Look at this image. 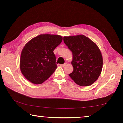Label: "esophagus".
<instances>
[{
  "mask_svg": "<svg viewBox=\"0 0 123 123\" xmlns=\"http://www.w3.org/2000/svg\"><path fill=\"white\" fill-rule=\"evenodd\" d=\"M66 64L64 63V64H60V66L62 67H64L65 66H66Z\"/></svg>",
  "mask_w": 123,
  "mask_h": 123,
  "instance_id": "1",
  "label": "esophagus"
}]
</instances>
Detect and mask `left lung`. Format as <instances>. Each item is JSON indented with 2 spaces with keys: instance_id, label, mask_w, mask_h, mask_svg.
<instances>
[{
  "instance_id": "1",
  "label": "left lung",
  "mask_w": 123,
  "mask_h": 123,
  "mask_svg": "<svg viewBox=\"0 0 123 123\" xmlns=\"http://www.w3.org/2000/svg\"><path fill=\"white\" fill-rule=\"evenodd\" d=\"M63 41L72 53L74 70L69 76L79 86L92 85L103 68V57L98 46L83 35L64 36Z\"/></svg>"
}]
</instances>
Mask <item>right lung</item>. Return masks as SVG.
<instances>
[{
  "instance_id": "obj_1",
  "label": "right lung",
  "mask_w": 123,
  "mask_h": 123,
  "mask_svg": "<svg viewBox=\"0 0 123 123\" xmlns=\"http://www.w3.org/2000/svg\"><path fill=\"white\" fill-rule=\"evenodd\" d=\"M59 35L41 34L32 38L23 48L20 69L25 78L34 84H41L57 68L54 49L62 42Z\"/></svg>"
}]
</instances>
